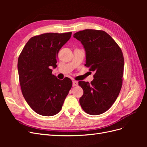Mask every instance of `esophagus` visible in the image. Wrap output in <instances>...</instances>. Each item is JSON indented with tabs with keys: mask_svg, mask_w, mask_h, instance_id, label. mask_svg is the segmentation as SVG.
<instances>
[{
	"mask_svg": "<svg viewBox=\"0 0 147 147\" xmlns=\"http://www.w3.org/2000/svg\"><path fill=\"white\" fill-rule=\"evenodd\" d=\"M72 85L73 86H77L78 85V82L75 80L72 81Z\"/></svg>",
	"mask_w": 147,
	"mask_h": 147,
	"instance_id": "1",
	"label": "esophagus"
}]
</instances>
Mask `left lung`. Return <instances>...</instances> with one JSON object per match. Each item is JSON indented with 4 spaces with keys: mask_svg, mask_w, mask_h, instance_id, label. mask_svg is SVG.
<instances>
[{
    "mask_svg": "<svg viewBox=\"0 0 147 147\" xmlns=\"http://www.w3.org/2000/svg\"><path fill=\"white\" fill-rule=\"evenodd\" d=\"M74 37L81 42L85 50L84 65L95 72L90 83L78 82L83 90L80 104L88 114H102L112 107L121 90L124 71L122 51L103 30L85 29L74 34Z\"/></svg>",
    "mask_w": 147,
    "mask_h": 147,
    "instance_id": "left-lung-1",
    "label": "left lung"
}]
</instances>
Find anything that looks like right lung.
I'll list each match as a JSON object with an SVG mask.
<instances>
[{
	"label": "right lung",
	"instance_id": "right-lung-1",
	"mask_svg": "<svg viewBox=\"0 0 147 147\" xmlns=\"http://www.w3.org/2000/svg\"><path fill=\"white\" fill-rule=\"evenodd\" d=\"M71 35L72 32L46 33L32 37L18 57L22 93L30 107L43 116L59 113L72 88L70 78L57 79L51 69L57 67L59 51Z\"/></svg>",
	"mask_w": 147,
	"mask_h": 147
}]
</instances>
